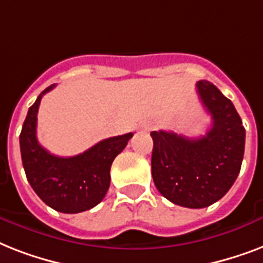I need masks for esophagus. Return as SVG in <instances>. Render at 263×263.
I'll list each match as a JSON object with an SVG mask.
<instances>
[{
  "mask_svg": "<svg viewBox=\"0 0 263 263\" xmlns=\"http://www.w3.org/2000/svg\"><path fill=\"white\" fill-rule=\"evenodd\" d=\"M150 127H152L150 124L146 123V121H143V123H140L136 128H138V131H139V132H146V131H148V129H150Z\"/></svg>",
  "mask_w": 263,
  "mask_h": 263,
  "instance_id": "34e87169",
  "label": "esophagus"
}]
</instances>
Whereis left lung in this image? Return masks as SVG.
I'll list each match as a JSON object with an SVG mask.
<instances>
[{"mask_svg": "<svg viewBox=\"0 0 263 263\" xmlns=\"http://www.w3.org/2000/svg\"><path fill=\"white\" fill-rule=\"evenodd\" d=\"M196 91L212 116L206 135L190 139L175 132L153 131L152 175L157 190L172 203L208 208L232 187L245 156L246 131L231 99L208 80Z\"/></svg>", "mask_w": 263, "mask_h": 263, "instance_id": "8db88e82", "label": "left lung"}]
</instances>
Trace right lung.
<instances>
[{
	"label": "right lung",
	"instance_id": "add662e5",
	"mask_svg": "<svg viewBox=\"0 0 263 263\" xmlns=\"http://www.w3.org/2000/svg\"><path fill=\"white\" fill-rule=\"evenodd\" d=\"M54 86L43 90L28 109L20 134V152L27 180L36 195L57 212L75 214L90 210L105 198L111 162L134 134L103 139L75 157L50 154L36 139V115L42 97Z\"/></svg>",
	"mask_w": 263,
	"mask_h": 263
}]
</instances>
